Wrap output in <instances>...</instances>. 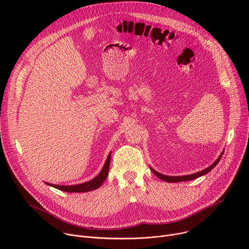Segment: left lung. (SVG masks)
<instances>
[{"label": "left lung", "instance_id": "1", "mask_svg": "<svg viewBox=\"0 0 249 249\" xmlns=\"http://www.w3.org/2000/svg\"><path fill=\"white\" fill-rule=\"evenodd\" d=\"M224 152H222V154L219 156V158L213 162L210 166H208L207 168L199 171V172H196V173H192V174H188V175H180V176H169V175H164V174H161L160 172H158L157 170H155L154 168L151 167L152 171L159 177V178H160L161 180L163 181H166V182H170V183H173V182H181V181H189V180H193V179H196L198 178V177L202 176V175H205L207 174L209 171H211L213 168H214L218 162L221 160L222 159V156H223Z\"/></svg>", "mask_w": 249, "mask_h": 249}]
</instances>
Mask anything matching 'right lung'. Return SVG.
Here are the masks:
<instances>
[{"label": "right lung", "instance_id": "right-lung-1", "mask_svg": "<svg viewBox=\"0 0 249 249\" xmlns=\"http://www.w3.org/2000/svg\"><path fill=\"white\" fill-rule=\"evenodd\" d=\"M110 158H111V153L108 154L107 159L105 160V163L100 170V172L92 178L89 181L81 183V184H76V185H57V184H52V183H47L45 184L52 186L54 188H57L59 190L65 191V192H70V193H79V192H89L97 189L103 181L106 179V177L108 175V170H109V165H110Z\"/></svg>", "mask_w": 249, "mask_h": 249}]
</instances>
